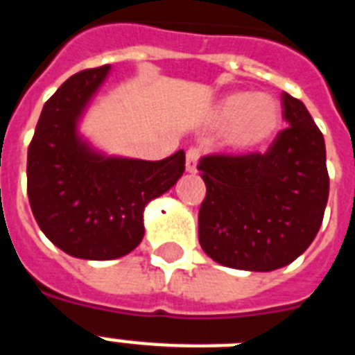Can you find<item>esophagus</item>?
I'll return each mask as SVG.
<instances>
[{"mask_svg": "<svg viewBox=\"0 0 355 355\" xmlns=\"http://www.w3.org/2000/svg\"><path fill=\"white\" fill-rule=\"evenodd\" d=\"M197 164H199V150L189 149L186 153V171L195 173L197 171Z\"/></svg>", "mask_w": 355, "mask_h": 355, "instance_id": "1", "label": "esophagus"}]
</instances>
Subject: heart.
<instances>
[{
    "instance_id": "1",
    "label": "heart",
    "mask_w": 355,
    "mask_h": 355,
    "mask_svg": "<svg viewBox=\"0 0 355 355\" xmlns=\"http://www.w3.org/2000/svg\"><path fill=\"white\" fill-rule=\"evenodd\" d=\"M211 123L225 127L221 144L228 153L247 155L275 138L282 125V108L269 94L232 92L214 105Z\"/></svg>"
}]
</instances>
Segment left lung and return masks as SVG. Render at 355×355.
<instances>
[{"mask_svg":"<svg viewBox=\"0 0 355 355\" xmlns=\"http://www.w3.org/2000/svg\"><path fill=\"white\" fill-rule=\"evenodd\" d=\"M282 108L289 127L265 155L206 156L199 164L206 184L199 241L225 267H286L322 225L330 193L324 138L302 101L284 92Z\"/></svg>","mask_w":355,"mask_h":355,"instance_id":"8db88e82","label":"left lung"}]
</instances>
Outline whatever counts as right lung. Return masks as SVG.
<instances>
[{
	"mask_svg": "<svg viewBox=\"0 0 355 355\" xmlns=\"http://www.w3.org/2000/svg\"><path fill=\"white\" fill-rule=\"evenodd\" d=\"M110 66L69 77L44 105L27 153V193L53 245L80 259L121 258L144 239V211L177 184L184 150L149 162L107 155L80 134V121Z\"/></svg>",
	"mask_w": 355,
	"mask_h": 355,
	"instance_id": "add662e5",
	"label": "right lung"
}]
</instances>
